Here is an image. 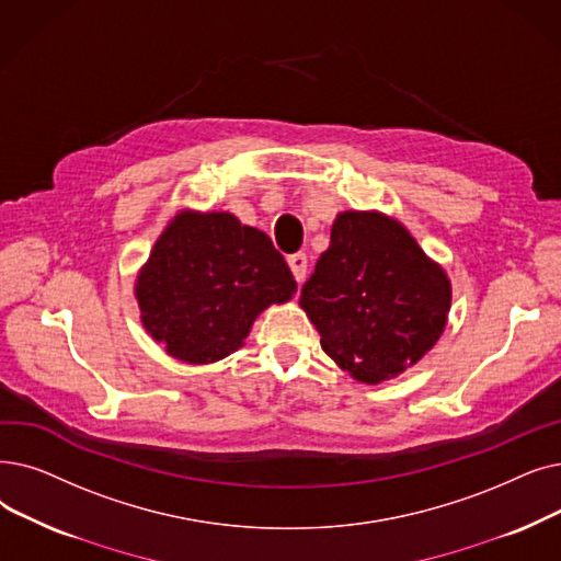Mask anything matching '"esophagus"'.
<instances>
[{
    "instance_id": "esophagus-1",
    "label": "esophagus",
    "mask_w": 561,
    "mask_h": 561,
    "mask_svg": "<svg viewBox=\"0 0 561 561\" xmlns=\"http://www.w3.org/2000/svg\"><path fill=\"white\" fill-rule=\"evenodd\" d=\"M288 265H290V273H294L296 282L302 284L307 277V254L298 252V254H290L288 256Z\"/></svg>"
}]
</instances>
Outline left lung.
<instances>
[{"mask_svg": "<svg viewBox=\"0 0 561 561\" xmlns=\"http://www.w3.org/2000/svg\"><path fill=\"white\" fill-rule=\"evenodd\" d=\"M300 307L339 367L376 385L435 346L447 325L451 282L394 217L344 210L302 286Z\"/></svg>", "mask_w": 561, "mask_h": 561, "instance_id": "8db88e82", "label": "left lung"}]
</instances>
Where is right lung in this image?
<instances>
[{
  "label": "right lung",
  "mask_w": 561,
  "mask_h": 561,
  "mask_svg": "<svg viewBox=\"0 0 561 561\" xmlns=\"http://www.w3.org/2000/svg\"><path fill=\"white\" fill-rule=\"evenodd\" d=\"M298 284L263 231L231 213L181 210L137 275L141 325L181 362L210 364L242 346L256 316Z\"/></svg>",
  "instance_id": "right-lung-1"
}]
</instances>
